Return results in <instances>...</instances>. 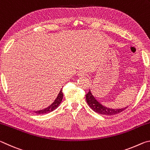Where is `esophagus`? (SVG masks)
Segmentation results:
<instances>
[{"label":"esophagus","instance_id":"1","mask_svg":"<svg viewBox=\"0 0 150 150\" xmlns=\"http://www.w3.org/2000/svg\"><path fill=\"white\" fill-rule=\"evenodd\" d=\"M77 75L79 77H83V76L85 75V73L84 71H79L77 72Z\"/></svg>","mask_w":150,"mask_h":150}]
</instances>
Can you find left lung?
Wrapping results in <instances>:
<instances>
[{
    "label": "left lung",
    "instance_id": "left-lung-1",
    "mask_svg": "<svg viewBox=\"0 0 150 150\" xmlns=\"http://www.w3.org/2000/svg\"><path fill=\"white\" fill-rule=\"evenodd\" d=\"M86 100L88 105V106L92 108L96 112H97L100 115H115L116 114H118L125 110L127 107L122 108H118V109H115V108H110L106 106H103L102 104H100L98 101L96 99L95 96L93 95L92 93H91V90L89 89L88 93L86 95Z\"/></svg>",
    "mask_w": 150,
    "mask_h": 150
}]
</instances>
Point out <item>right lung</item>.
<instances>
[{
  "label": "right lung",
  "mask_w": 150,
  "mask_h": 150,
  "mask_svg": "<svg viewBox=\"0 0 150 150\" xmlns=\"http://www.w3.org/2000/svg\"><path fill=\"white\" fill-rule=\"evenodd\" d=\"M63 96V95L62 88L60 91V92L59 93V94H58L57 98H55V100L53 102L52 105H50L49 106H47V108L42 109V110H36L34 112L36 114H46V113L50 112H52L53 110H54L55 108H57L58 106H59L60 103H62V101Z\"/></svg>",
  "instance_id": "1"
}]
</instances>
